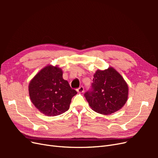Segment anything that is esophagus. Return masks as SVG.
Segmentation results:
<instances>
[{"instance_id": "34e87169", "label": "esophagus", "mask_w": 158, "mask_h": 158, "mask_svg": "<svg viewBox=\"0 0 158 158\" xmlns=\"http://www.w3.org/2000/svg\"><path fill=\"white\" fill-rule=\"evenodd\" d=\"M84 91V88L82 86V85H81V86H80L77 89V92L79 93H83Z\"/></svg>"}]
</instances>
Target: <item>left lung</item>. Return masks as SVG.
I'll return each mask as SVG.
<instances>
[{
  "instance_id": "obj_1",
  "label": "left lung",
  "mask_w": 158,
  "mask_h": 158,
  "mask_svg": "<svg viewBox=\"0 0 158 158\" xmlns=\"http://www.w3.org/2000/svg\"><path fill=\"white\" fill-rule=\"evenodd\" d=\"M127 82L112 67L98 70L94 75L92 88L85 93V98L94 111L109 114L118 111L128 99Z\"/></svg>"
}]
</instances>
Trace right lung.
Segmentation results:
<instances>
[{"mask_svg": "<svg viewBox=\"0 0 158 158\" xmlns=\"http://www.w3.org/2000/svg\"><path fill=\"white\" fill-rule=\"evenodd\" d=\"M32 103L47 116H56L68 111L71 99L77 92L63 78L58 66L48 65L41 70L29 84Z\"/></svg>", "mask_w": 158, "mask_h": 158, "instance_id": "1", "label": "right lung"}]
</instances>
